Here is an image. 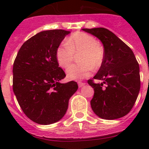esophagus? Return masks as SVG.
Wrapping results in <instances>:
<instances>
[{
    "label": "esophagus",
    "instance_id": "34e87169",
    "mask_svg": "<svg viewBox=\"0 0 149 149\" xmlns=\"http://www.w3.org/2000/svg\"><path fill=\"white\" fill-rule=\"evenodd\" d=\"M78 84H79V88H81V87L83 86L84 85H85V83H84V82H81V81H79L78 82Z\"/></svg>",
    "mask_w": 149,
    "mask_h": 149
}]
</instances>
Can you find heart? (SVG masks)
<instances>
[{
    "label": "heart",
    "mask_w": 149,
    "mask_h": 149,
    "mask_svg": "<svg viewBox=\"0 0 149 149\" xmlns=\"http://www.w3.org/2000/svg\"><path fill=\"white\" fill-rule=\"evenodd\" d=\"M78 61L81 63L73 64L68 68L67 77L70 80H80L88 77L93 68H97L102 63L104 50L103 47L93 36L84 32L74 33L66 39L65 45L56 50V59L61 67L66 68L79 53Z\"/></svg>",
    "instance_id": "heart-1"
}]
</instances>
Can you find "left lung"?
<instances>
[{
  "instance_id": "left-lung-1",
  "label": "left lung",
  "mask_w": 149,
  "mask_h": 149,
  "mask_svg": "<svg viewBox=\"0 0 149 149\" xmlns=\"http://www.w3.org/2000/svg\"><path fill=\"white\" fill-rule=\"evenodd\" d=\"M100 39L104 56L101 67L93 79L103 81L96 84L91 106L94 113L105 120L125 116L134 106L141 88L139 65L132 49L114 33L105 28L82 29ZM105 86H104L103 85Z\"/></svg>"
}]
</instances>
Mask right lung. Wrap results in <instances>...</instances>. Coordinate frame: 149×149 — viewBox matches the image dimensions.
<instances>
[{"label":"right lung","instance_id":"obj_1","mask_svg":"<svg viewBox=\"0 0 149 149\" xmlns=\"http://www.w3.org/2000/svg\"><path fill=\"white\" fill-rule=\"evenodd\" d=\"M70 31L47 30L26 40L13 66V90L24 113L40 125L59 121L65 115L78 84L60 81L65 73L59 67L56 50Z\"/></svg>","mask_w":149,"mask_h":149}]
</instances>
